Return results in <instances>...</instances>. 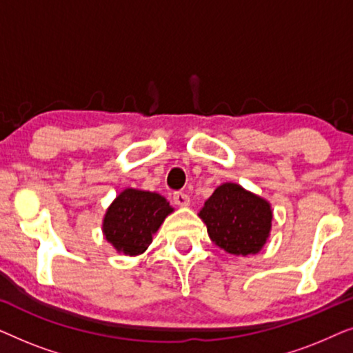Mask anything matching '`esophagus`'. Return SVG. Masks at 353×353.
Instances as JSON below:
<instances>
[{
  "label": "esophagus",
  "instance_id": "esophagus-1",
  "mask_svg": "<svg viewBox=\"0 0 353 353\" xmlns=\"http://www.w3.org/2000/svg\"><path fill=\"white\" fill-rule=\"evenodd\" d=\"M173 202L180 207H188L190 205V196L185 194V192H181V191H176V192H173Z\"/></svg>",
  "mask_w": 353,
  "mask_h": 353
}]
</instances>
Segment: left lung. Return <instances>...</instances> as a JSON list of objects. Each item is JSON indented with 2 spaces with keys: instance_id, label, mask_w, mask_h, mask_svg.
I'll use <instances>...</instances> for the list:
<instances>
[{
  "instance_id": "obj_1",
  "label": "left lung",
  "mask_w": 353,
  "mask_h": 353,
  "mask_svg": "<svg viewBox=\"0 0 353 353\" xmlns=\"http://www.w3.org/2000/svg\"><path fill=\"white\" fill-rule=\"evenodd\" d=\"M214 243L233 255L257 254L272 230L273 210L268 201L236 183H223L199 212Z\"/></svg>"
}]
</instances>
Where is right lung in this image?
I'll return each mask as SVG.
<instances>
[{
    "instance_id": "obj_1",
    "label": "right lung",
    "mask_w": 353,
    "mask_h": 353,
    "mask_svg": "<svg viewBox=\"0 0 353 353\" xmlns=\"http://www.w3.org/2000/svg\"><path fill=\"white\" fill-rule=\"evenodd\" d=\"M172 212L173 207L157 192L127 188L105 210L103 233L119 254L139 255Z\"/></svg>"
}]
</instances>
